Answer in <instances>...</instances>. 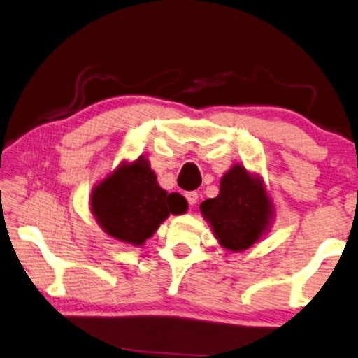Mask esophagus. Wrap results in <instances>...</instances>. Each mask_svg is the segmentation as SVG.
Segmentation results:
<instances>
[{"mask_svg": "<svg viewBox=\"0 0 358 358\" xmlns=\"http://www.w3.org/2000/svg\"><path fill=\"white\" fill-rule=\"evenodd\" d=\"M185 198H187V201H189L190 206H195L196 201H198V193L196 192H189V193H185Z\"/></svg>", "mask_w": 358, "mask_h": 358, "instance_id": "esophagus-1", "label": "esophagus"}]
</instances>
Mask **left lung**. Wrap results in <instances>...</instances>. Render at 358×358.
Listing matches in <instances>:
<instances>
[{
  "label": "left lung",
  "mask_w": 358,
  "mask_h": 358,
  "mask_svg": "<svg viewBox=\"0 0 358 358\" xmlns=\"http://www.w3.org/2000/svg\"><path fill=\"white\" fill-rule=\"evenodd\" d=\"M199 210L218 243L234 253L259 242L275 215L262 179L239 163L223 174L218 196L206 199Z\"/></svg>",
  "instance_id": "1"
}]
</instances>
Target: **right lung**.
Returning a JSON list of instances; mask_svg holds the SVG:
<instances>
[{
	"label": "right lung",
	"mask_w": 358,
	"mask_h": 358,
	"mask_svg": "<svg viewBox=\"0 0 358 358\" xmlns=\"http://www.w3.org/2000/svg\"><path fill=\"white\" fill-rule=\"evenodd\" d=\"M91 210L105 234L130 245H144L169 214L189 208L179 193H168L157 182L148 159L122 162L94 187Z\"/></svg>",
	"instance_id": "add662e5"
}]
</instances>
